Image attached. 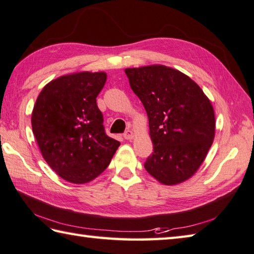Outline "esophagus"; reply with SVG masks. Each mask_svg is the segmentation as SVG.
Instances as JSON below:
<instances>
[{
  "mask_svg": "<svg viewBox=\"0 0 254 254\" xmlns=\"http://www.w3.org/2000/svg\"><path fill=\"white\" fill-rule=\"evenodd\" d=\"M133 136H135V133H133V131L131 130V129H128V130L125 133H124V137H125L127 140H131L132 138H133Z\"/></svg>",
  "mask_w": 254,
  "mask_h": 254,
  "instance_id": "34e87169",
  "label": "esophagus"
}]
</instances>
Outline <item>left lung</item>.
<instances>
[{"instance_id":"left-lung-1","label":"left lung","mask_w":254,"mask_h":254,"mask_svg":"<svg viewBox=\"0 0 254 254\" xmlns=\"http://www.w3.org/2000/svg\"><path fill=\"white\" fill-rule=\"evenodd\" d=\"M129 84L145 107L154 152L148 174L166 186L191 178L202 165L216 133L212 104L188 75L155 64L126 68Z\"/></svg>"}]
</instances>
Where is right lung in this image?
<instances>
[{"label":"right lung","instance_id":"obj_1","mask_svg":"<svg viewBox=\"0 0 254 254\" xmlns=\"http://www.w3.org/2000/svg\"><path fill=\"white\" fill-rule=\"evenodd\" d=\"M105 71L60 76L44 86L32 112V129L45 161L71 184L90 183L107 168L121 142L104 130L96 97Z\"/></svg>","mask_w":254,"mask_h":254}]
</instances>
